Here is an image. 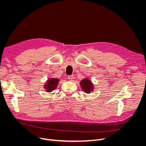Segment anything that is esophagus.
Masks as SVG:
<instances>
[{"mask_svg":"<svg viewBox=\"0 0 146 146\" xmlns=\"http://www.w3.org/2000/svg\"><path fill=\"white\" fill-rule=\"evenodd\" d=\"M68 79L70 80H71V81H72L73 80V76H68Z\"/></svg>","mask_w":146,"mask_h":146,"instance_id":"esophagus-1","label":"esophagus"}]
</instances>
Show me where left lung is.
Returning <instances> with one entry per match:
<instances>
[{"label":"left lung","instance_id":"1","mask_svg":"<svg viewBox=\"0 0 146 146\" xmlns=\"http://www.w3.org/2000/svg\"><path fill=\"white\" fill-rule=\"evenodd\" d=\"M82 90L86 93H90L94 91V85L92 82L88 78H85L81 80L80 82Z\"/></svg>","mask_w":146,"mask_h":146}]
</instances>
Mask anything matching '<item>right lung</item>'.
Instances as JSON below:
<instances>
[{
  "label": "right lung",
  "mask_w": 146,
  "mask_h": 146,
  "mask_svg": "<svg viewBox=\"0 0 146 146\" xmlns=\"http://www.w3.org/2000/svg\"><path fill=\"white\" fill-rule=\"evenodd\" d=\"M59 79L56 78H50L49 79L44 85V89L48 92H51L53 90H54L58 84Z\"/></svg>",
  "instance_id": "obj_1"
}]
</instances>
